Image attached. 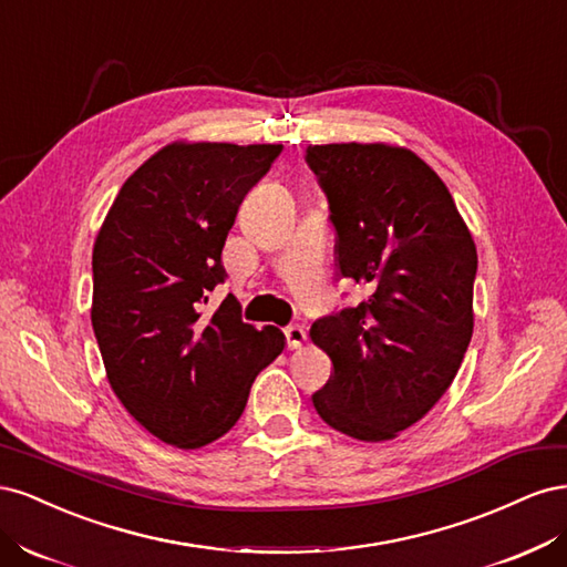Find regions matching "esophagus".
I'll return each mask as SVG.
<instances>
[{"label":"esophagus","mask_w":567,"mask_h":567,"mask_svg":"<svg viewBox=\"0 0 567 567\" xmlns=\"http://www.w3.org/2000/svg\"><path fill=\"white\" fill-rule=\"evenodd\" d=\"M284 333H286V346H288V350H298V348L305 346L307 333H305L302 326H288V329H286Z\"/></svg>","instance_id":"obj_1"}]
</instances>
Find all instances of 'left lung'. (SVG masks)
<instances>
[{
  "label": "left lung",
  "instance_id": "8db88e82",
  "mask_svg": "<svg viewBox=\"0 0 567 567\" xmlns=\"http://www.w3.org/2000/svg\"><path fill=\"white\" fill-rule=\"evenodd\" d=\"M305 161L329 198L338 269L369 293L312 323V342L333 362L312 404L354 440H392L435 406L468 350L473 236L414 151L323 144L307 146Z\"/></svg>",
  "mask_w": 567,
  "mask_h": 567
}]
</instances>
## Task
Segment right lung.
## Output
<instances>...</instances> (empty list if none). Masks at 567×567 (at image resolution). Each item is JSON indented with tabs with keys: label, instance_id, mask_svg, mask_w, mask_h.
Instances as JSON below:
<instances>
[{
	"label": "right lung",
	"instance_id": "right-lung-1",
	"mask_svg": "<svg viewBox=\"0 0 567 567\" xmlns=\"http://www.w3.org/2000/svg\"><path fill=\"white\" fill-rule=\"evenodd\" d=\"M281 148L167 144L127 177L96 234L92 326L109 383L173 447L231 431L255 375L286 346L274 326L244 323L234 296L203 310L227 277L221 248L238 205Z\"/></svg>",
	"mask_w": 567,
	"mask_h": 567
}]
</instances>
